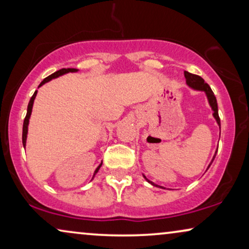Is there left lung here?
<instances>
[{
  "label": "left lung",
  "instance_id": "obj_1",
  "mask_svg": "<svg viewBox=\"0 0 249 249\" xmlns=\"http://www.w3.org/2000/svg\"><path fill=\"white\" fill-rule=\"evenodd\" d=\"M185 78H186V84H187V86L190 87V88H192V89H194V90H199V91H204V93H205L206 97H207V101H209L210 107H211V108H212V111H213V118L215 119L216 124H217V125H219V128H220V132H221V122H220V118H219V111H217V102H216L215 96H214V93L212 91V89H211V87L205 83V81H204V79H203L202 77L197 76V74L190 73V72H188V71H185ZM216 152H217V149L215 151V154H214L212 161H211L209 166H207L206 171H207V170H209L211 164H212L213 160L215 159ZM142 177H144L146 181H147L148 183H151L152 186H155V187H159V188L165 189L164 187L156 185V183L151 181V180H148L147 178H146L145 175H142Z\"/></svg>",
  "mask_w": 249,
  "mask_h": 249
}]
</instances>
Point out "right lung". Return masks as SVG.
<instances>
[{
  "instance_id": "1",
  "label": "right lung",
  "mask_w": 249,
  "mask_h": 249,
  "mask_svg": "<svg viewBox=\"0 0 249 249\" xmlns=\"http://www.w3.org/2000/svg\"><path fill=\"white\" fill-rule=\"evenodd\" d=\"M78 71V69H74V68H64V69H61V70H59V71H55V72L54 73H52L51 74V76H49V77H46L45 79H44L42 83L39 84V86H38V88L40 87V86H43L44 84H46V83H49V81H51L52 79H55V78H57V77H60V76H63V74H66V73H69V72H77ZM36 95H37V90L35 91V93H34V95L32 96V98H30V101H29V103H28V107H27V114H26V118H25V120H23V125H22V145H23V148L26 147V142H27V135H28V125H29V119H30V115H32V111H33V105H34V101H35V98H36ZM102 166V162H101V164L97 166L96 169H95V171H94V175H93V178H91V180L94 179V177H95V175H96V173L98 172V170H100V168Z\"/></svg>"
}]
</instances>
